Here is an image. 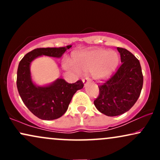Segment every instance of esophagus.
<instances>
[{
    "label": "esophagus",
    "instance_id": "34e87169",
    "mask_svg": "<svg viewBox=\"0 0 160 160\" xmlns=\"http://www.w3.org/2000/svg\"><path fill=\"white\" fill-rule=\"evenodd\" d=\"M82 82H83V83H84V85H87L88 83H89V78H83L82 79Z\"/></svg>",
    "mask_w": 160,
    "mask_h": 160
}]
</instances>
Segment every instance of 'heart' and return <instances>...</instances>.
Here are the masks:
<instances>
[{
    "instance_id": "b5f03b06",
    "label": "heart",
    "mask_w": 160,
    "mask_h": 160,
    "mask_svg": "<svg viewBox=\"0 0 160 160\" xmlns=\"http://www.w3.org/2000/svg\"><path fill=\"white\" fill-rule=\"evenodd\" d=\"M73 65L82 72L92 71L97 80H105L114 73L120 63V56L114 51L95 49L74 55Z\"/></svg>"
}]
</instances>
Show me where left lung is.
Segmentation results:
<instances>
[{
	"instance_id": "8db88e82",
	"label": "left lung",
	"mask_w": 160,
	"mask_h": 160,
	"mask_svg": "<svg viewBox=\"0 0 160 160\" xmlns=\"http://www.w3.org/2000/svg\"><path fill=\"white\" fill-rule=\"evenodd\" d=\"M122 65L111 78L99 83V94L94 100L101 113L115 117L133 107L140 96L143 74L138 59L124 48L117 47Z\"/></svg>"
}]
</instances>
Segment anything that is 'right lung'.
<instances>
[{
  "mask_svg": "<svg viewBox=\"0 0 160 160\" xmlns=\"http://www.w3.org/2000/svg\"><path fill=\"white\" fill-rule=\"evenodd\" d=\"M71 47L37 48L27 53L19 62L16 79L19 95L28 109L41 120H52L61 117L68 108L73 95L84 84L80 80L69 83L63 79H58L48 86H36L31 79V62L42 55L60 58Z\"/></svg>",
  "mask_w": 160,
  "mask_h": 160,
  "instance_id": "1",
  "label": "right lung"
}]
</instances>
